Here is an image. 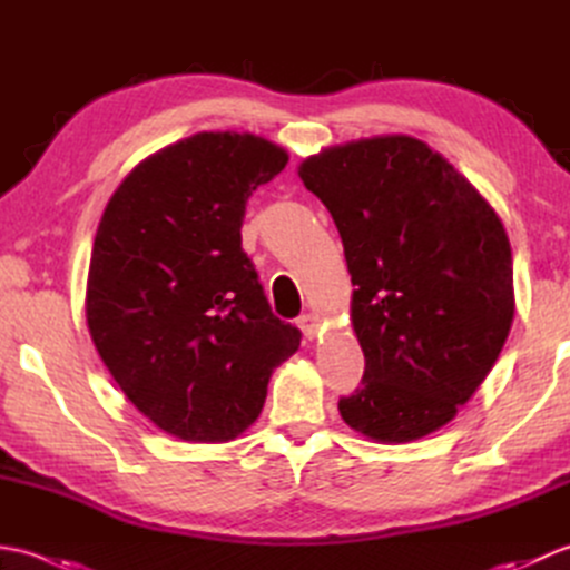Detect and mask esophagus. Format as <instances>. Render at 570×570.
Wrapping results in <instances>:
<instances>
[{"label":"esophagus","mask_w":570,"mask_h":570,"mask_svg":"<svg viewBox=\"0 0 570 570\" xmlns=\"http://www.w3.org/2000/svg\"><path fill=\"white\" fill-rule=\"evenodd\" d=\"M298 328L304 331V335L308 337V341H313V337L318 335V328H321V321L318 316H313V313H304V316L298 318Z\"/></svg>","instance_id":"esophagus-1"}]
</instances>
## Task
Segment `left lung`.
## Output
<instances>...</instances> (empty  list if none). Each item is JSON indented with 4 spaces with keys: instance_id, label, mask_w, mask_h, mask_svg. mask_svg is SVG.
I'll use <instances>...</instances> for the list:
<instances>
[{
    "instance_id": "obj_1",
    "label": "left lung",
    "mask_w": 570,
    "mask_h": 570,
    "mask_svg": "<svg viewBox=\"0 0 570 570\" xmlns=\"http://www.w3.org/2000/svg\"><path fill=\"white\" fill-rule=\"evenodd\" d=\"M304 186L333 215L353 278L365 377L337 402L377 443L439 431L478 392L514 318L500 215L426 141L386 135L313 154Z\"/></svg>"
}]
</instances>
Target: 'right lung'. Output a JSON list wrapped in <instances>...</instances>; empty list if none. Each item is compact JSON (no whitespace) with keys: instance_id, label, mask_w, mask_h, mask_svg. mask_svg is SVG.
<instances>
[{"instance_id":"right-lung-1","label":"right lung","mask_w":570,"mask_h":570,"mask_svg":"<svg viewBox=\"0 0 570 570\" xmlns=\"http://www.w3.org/2000/svg\"><path fill=\"white\" fill-rule=\"evenodd\" d=\"M286 161L249 131H198L131 168L102 213L90 337L129 402L174 439H237L301 345L266 304L239 235L249 196Z\"/></svg>"}]
</instances>
